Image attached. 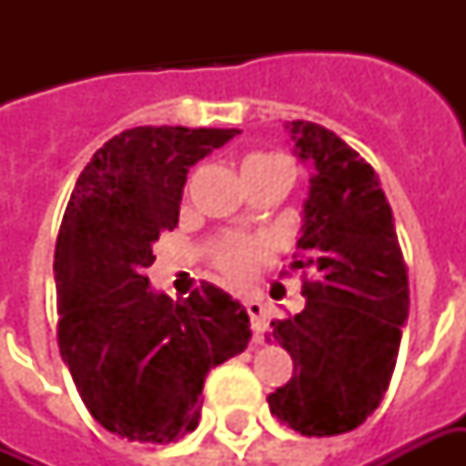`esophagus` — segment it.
<instances>
[{
	"label": "esophagus",
	"mask_w": 466,
	"mask_h": 466,
	"mask_svg": "<svg viewBox=\"0 0 466 466\" xmlns=\"http://www.w3.org/2000/svg\"><path fill=\"white\" fill-rule=\"evenodd\" d=\"M244 309H247L249 319H252L254 337L259 339L264 332V327H267V322H264V304L257 302V299H247V302H244Z\"/></svg>",
	"instance_id": "obj_1"
}]
</instances>
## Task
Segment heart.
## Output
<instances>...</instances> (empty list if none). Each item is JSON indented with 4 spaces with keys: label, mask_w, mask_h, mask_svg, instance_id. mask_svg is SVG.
I'll list each match as a JSON object with an SVG mask.
<instances>
[{
    "label": "heart",
    "mask_w": 466,
    "mask_h": 466,
    "mask_svg": "<svg viewBox=\"0 0 466 466\" xmlns=\"http://www.w3.org/2000/svg\"><path fill=\"white\" fill-rule=\"evenodd\" d=\"M269 164H289L277 154H249L244 157L242 174L254 172L259 167H269ZM267 239L262 237H247V234H229L222 237L219 242L209 249V259H212L214 269L222 274L227 282L242 284L249 279V274L257 269V264L262 262L267 254Z\"/></svg>",
    "instance_id": "b5f03b06"
}]
</instances>
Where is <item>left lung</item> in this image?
I'll return each instance as SVG.
<instances>
[{"instance_id": "1", "label": "left lung", "mask_w": 466, "mask_h": 466, "mask_svg": "<svg viewBox=\"0 0 466 466\" xmlns=\"http://www.w3.org/2000/svg\"><path fill=\"white\" fill-rule=\"evenodd\" d=\"M287 129L299 159L314 164L289 264L302 269L307 304L267 334L294 360L292 380L267 401L304 437H332L380 407L410 314V282L374 169L319 124L297 119Z\"/></svg>"}]
</instances>
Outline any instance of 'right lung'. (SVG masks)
I'll use <instances>...</instances> for the list:
<instances>
[{
  "label": "right lung",
  "instance_id": "1",
  "mask_svg": "<svg viewBox=\"0 0 466 466\" xmlns=\"http://www.w3.org/2000/svg\"><path fill=\"white\" fill-rule=\"evenodd\" d=\"M239 129L134 127L79 174L55 249L56 342L89 414L129 441L194 431L212 367L252 339L244 307L202 282L172 302L149 287L152 247L179 222L189 167Z\"/></svg>",
  "mask_w": 466,
  "mask_h": 466
}]
</instances>
